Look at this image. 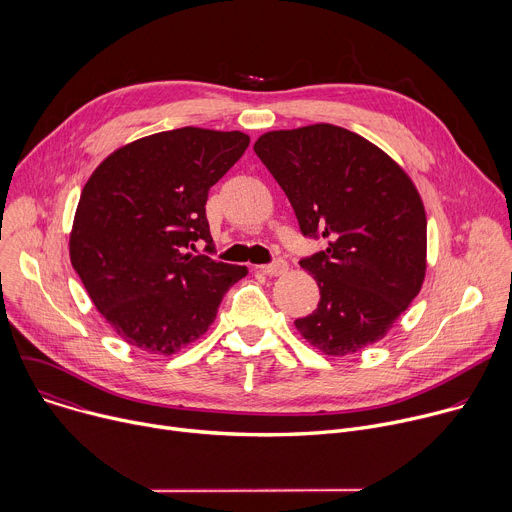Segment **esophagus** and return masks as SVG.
<instances>
[{"label": "esophagus", "instance_id": "34e87169", "mask_svg": "<svg viewBox=\"0 0 512 512\" xmlns=\"http://www.w3.org/2000/svg\"><path fill=\"white\" fill-rule=\"evenodd\" d=\"M259 271L265 273V275H271V277L283 275V273L287 271V261H285V259H277V261H273V263H269V265H261Z\"/></svg>", "mask_w": 512, "mask_h": 512}]
</instances>
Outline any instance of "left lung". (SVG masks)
I'll list each match as a JSON object with an SVG mask.
<instances>
[{
	"instance_id": "8db88e82",
	"label": "left lung",
	"mask_w": 512,
	"mask_h": 512,
	"mask_svg": "<svg viewBox=\"0 0 512 512\" xmlns=\"http://www.w3.org/2000/svg\"><path fill=\"white\" fill-rule=\"evenodd\" d=\"M253 150L302 233L328 243L300 261L320 302L296 328L328 356L379 342L425 279L427 218L415 184L375 143L330 123L267 131Z\"/></svg>"
}]
</instances>
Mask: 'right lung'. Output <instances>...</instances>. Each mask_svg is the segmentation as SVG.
<instances>
[{"label": "right lung", "mask_w": 512, "mask_h": 512, "mask_svg": "<svg viewBox=\"0 0 512 512\" xmlns=\"http://www.w3.org/2000/svg\"><path fill=\"white\" fill-rule=\"evenodd\" d=\"M247 148L241 131L182 127L123 145L87 180L70 263L127 344L176 354L210 328L229 287L247 275L243 265L186 253L194 241L212 243L208 190Z\"/></svg>", "instance_id": "1"}]
</instances>
